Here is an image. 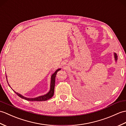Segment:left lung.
<instances>
[{"instance_id":"obj_1","label":"left lung","mask_w":126,"mask_h":126,"mask_svg":"<svg viewBox=\"0 0 126 126\" xmlns=\"http://www.w3.org/2000/svg\"><path fill=\"white\" fill-rule=\"evenodd\" d=\"M114 55L115 60V61H117V60H118V56H117V55H116V53H114Z\"/></svg>"}]
</instances>
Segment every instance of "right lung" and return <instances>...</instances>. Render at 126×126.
Returning <instances> with one entry per match:
<instances>
[{
    "label": "right lung",
    "mask_w": 126,
    "mask_h": 126,
    "mask_svg": "<svg viewBox=\"0 0 126 126\" xmlns=\"http://www.w3.org/2000/svg\"><path fill=\"white\" fill-rule=\"evenodd\" d=\"M61 70V69H57L56 71H55L54 73V74L51 75V82H50V90H49V91L48 92V93H47V94H45V95L38 96V97L34 98H28L25 97V96H23L21 94H19V93H18L17 92H16V91H14V90H13V91L16 93V94L17 95H18L19 96H20V98H22L23 99H25V100H26L32 101H46V100H48V99L52 98V96H53V95H54V89H55V77H56V74H57V72L59 71V70ZM6 79H7V78H6ZM7 83H8V81H7ZM8 85H9V86L11 87L9 84L8 83Z\"/></svg>",
    "instance_id": "right-lung-1"
}]
</instances>
